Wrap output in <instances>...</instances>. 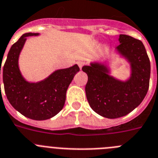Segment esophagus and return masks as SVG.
<instances>
[{
    "instance_id": "obj_1",
    "label": "esophagus",
    "mask_w": 158,
    "mask_h": 158,
    "mask_svg": "<svg viewBox=\"0 0 158 158\" xmlns=\"http://www.w3.org/2000/svg\"><path fill=\"white\" fill-rule=\"evenodd\" d=\"M77 65H78V66L80 67V69H82V66H83L84 65H85V62H83V61H78L77 62Z\"/></svg>"
}]
</instances>
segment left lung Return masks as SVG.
<instances>
[{
  "mask_svg": "<svg viewBox=\"0 0 158 158\" xmlns=\"http://www.w3.org/2000/svg\"><path fill=\"white\" fill-rule=\"evenodd\" d=\"M115 52L129 63L131 73L126 81L111 76L103 63H91L82 70L88 75L85 86L91 108L102 117L118 118L135 110L145 98L149 89L150 63L141 40L120 34Z\"/></svg>",
  "mask_w": 158,
  "mask_h": 158,
  "instance_id": "8db88e82",
  "label": "left lung"
}]
</instances>
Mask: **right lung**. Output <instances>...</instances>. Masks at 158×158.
I'll list each match as a JSON object with an SVG mask.
<instances>
[{
    "label": "right lung",
    "mask_w": 158,
    "mask_h": 158,
    "mask_svg": "<svg viewBox=\"0 0 158 158\" xmlns=\"http://www.w3.org/2000/svg\"><path fill=\"white\" fill-rule=\"evenodd\" d=\"M38 35L27 33L11 46L3 67V82L7 99L13 107L27 118L43 121L52 118L63 109L68 87L80 68L75 64L57 69L40 81H27L20 72L19 57L27 37Z\"/></svg>",
    "instance_id": "obj_1"
}]
</instances>
